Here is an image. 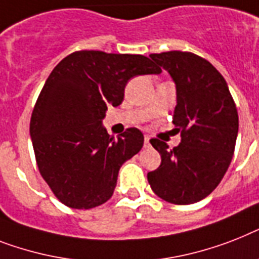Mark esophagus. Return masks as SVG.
I'll return each instance as SVG.
<instances>
[{
    "label": "esophagus",
    "instance_id": "34e87169",
    "mask_svg": "<svg viewBox=\"0 0 259 259\" xmlns=\"http://www.w3.org/2000/svg\"><path fill=\"white\" fill-rule=\"evenodd\" d=\"M144 145H145V148H149V146H150V137H149V136H145Z\"/></svg>",
    "mask_w": 259,
    "mask_h": 259
}]
</instances>
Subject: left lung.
I'll list each match as a JSON object with an SVG mask.
<instances>
[{
    "mask_svg": "<svg viewBox=\"0 0 259 259\" xmlns=\"http://www.w3.org/2000/svg\"><path fill=\"white\" fill-rule=\"evenodd\" d=\"M167 70L177 90L173 123L181 144L173 149L153 138L161 165L148 173L151 190L174 205L198 202L217 188L234 154L238 113L228 83L202 57L190 52L150 54Z\"/></svg>",
    "mask_w": 259,
    "mask_h": 259,
    "instance_id": "obj_1",
    "label": "left lung"
}]
</instances>
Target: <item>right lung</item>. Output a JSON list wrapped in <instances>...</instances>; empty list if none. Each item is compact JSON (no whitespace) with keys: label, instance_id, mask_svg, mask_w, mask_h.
Masks as SVG:
<instances>
[{"label":"right lung","instance_id":"add662e5","mask_svg":"<svg viewBox=\"0 0 259 259\" xmlns=\"http://www.w3.org/2000/svg\"><path fill=\"white\" fill-rule=\"evenodd\" d=\"M148 57L81 50L46 79L31 113L30 137L42 178L71 209H92L113 195L119 167L142 149L144 134L115 140L102 126L109 105L123 101L130 78L159 74Z\"/></svg>","mask_w":259,"mask_h":259}]
</instances>
